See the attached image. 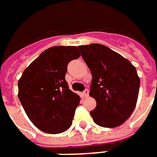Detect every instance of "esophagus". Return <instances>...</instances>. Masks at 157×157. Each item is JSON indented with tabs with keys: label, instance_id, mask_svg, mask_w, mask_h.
I'll return each mask as SVG.
<instances>
[{
	"label": "esophagus",
	"instance_id": "esophagus-1",
	"mask_svg": "<svg viewBox=\"0 0 157 157\" xmlns=\"http://www.w3.org/2000/svg\"><path fill=\"white\" fill-rule=\"evenodd\" d=\"M88 93H89L88 89H85V90L83 91V94H84V96L88 97Z\"/></svg>",
	"mask_w": 157,
	"mask_h": 157
}]
</instances>
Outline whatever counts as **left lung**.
Listing matches in <instances>:
<instances>
[{"instance_id":"8db88e82","label":"left lung","mask_w":157,"mask_h":157,"mask_svg":"<svg viewBox=\"0 0 157 157\" xmlns=\"http://www.w3.org/2000/svg\"><path fill=\"white\" fill-rule=\"evenodd\" d=\"M78 48L93 77L89 95L96 101V107L90 115L100 126H119L129 119L137 104L140 79L136 68L100 44Z\"/></svg>"}]
</instances>
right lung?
Wrapping results in <instances>:
<instances>
[{
    "instance_id": "right-lung-1",
    "label": "right lung",
    "mask_w": 157,
    "mask_h": 157,
    "mask_svg": "<svg viewBox=\"0 0 157 157\" xmlns=\"http://www.w3.org/2000/svg\"><path fill=\"white\" fill-rule=\"evenodd\" d=\"M81 53L76 46H53L42 52L24 70L18 97L25 113L40 131L56 134L72 124L80 96L65 80L67 66Z\"/></svg>"
}]
</instances>
